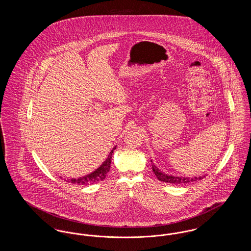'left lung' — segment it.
<instances>
[{
	"label": "left lung",
	"instance_id": "8db88e82",
	"mask_svg": "<svg viewBox=\"0 0 251 251\" xmlns=\"http://www.w3.org/2000/svg\"><path fill=\"white\" fill-rule=\"evenodd\" d=\"M152 162V161H151ZM152 171L154 172L157 179L161 181H165L167 183H172V184H184L188 183L191 181H197L200 179H202L205 176H199V177H178V176H172L168 175L164 172H162L155 165H152Z\"/></svg>",
	"mask_w": 251,
	"mask_h": 251
}]
</instances>
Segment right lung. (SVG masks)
Instances as JSON below:
<instances>
[{"instance_id": "1", "label": "right lung", "mask_w": 251, "mask_h": 251, "mask_svg": "<svg viewBox=\"0 0 251 251\" xmlns=\"http://www.w3.org/2000/svg\"><path fill=\"white\" fill-rule=\"evenodd\" d=\"M117 146H115L112 151H110V153L108 154L107 158L105 159V161L96 169L95 171L80 177L78 179H69L68 182H72L75 184H80V185H88V184H94L95 182L100 181L102 179H105L106 175H107L110 167H111V160H112V156L114 153V151L116 150Z\"/></svg>"}]
</instances>
